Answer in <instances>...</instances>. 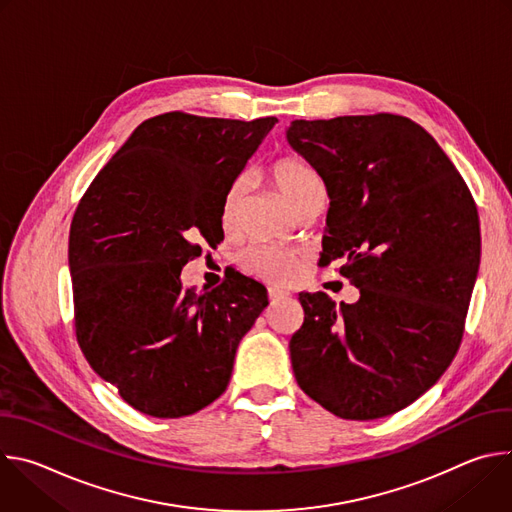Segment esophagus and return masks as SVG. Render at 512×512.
<instances>
[{
	"label": "esophagus",
	"instance_id": "esophagus-1",
	"mask_svg": "<svg viewBox=\"0 0 512 512\" xmlns=\"http://www.w3.org/2000/svg\"><path fill=\"white\" fill-rule=\"evenodd\" d=\"M269 300L271 302H277V300H281V298H285L287 296V291H281V289H277V287H269Z\"/></svg>",
	"mask_w": 512,
	"mask_h": 512
}]
</instances>
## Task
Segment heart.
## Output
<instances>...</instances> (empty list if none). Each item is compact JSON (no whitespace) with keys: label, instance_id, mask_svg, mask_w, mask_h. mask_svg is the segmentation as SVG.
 Segmentation results:
<instances>
[{"label":"heart","instance_id":"heart-1","mask_svg":"<svg viewBox=\"0 0 512 512\" xmlns=\"http://www.w3.org/2000/svg\"><path fill=\"white\" fill-rule=\"evenodd\" d=\"M271 178L283 198L298 212L312 196L324 194L322 180L318 174L298 156H281L271 164ZM245 198V182L235 180L221 204V225L231 229L237 223V216ZM304 253L291 247L277 245H253L239 255V265L245 273L271 281L289 283L294 281Z\"/></svg>","mask_w":512,"mask_h":512}]
</instances>
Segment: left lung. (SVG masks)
Instances as JSON below:
<instances>
[{"label":"left lung","mask_w":512,"mask_h":512,"mask_svg":"<svg viewBox=\"0 0 512 512\" xmlns=\"http://www.w3.org/2000/svg\"><path fill=\"white\" fill-rule=\"evenodd\" d=\"M291 148L330 196L320 265L342 261L356 304L300 294L289 340L300 389L342 419L393 415L452 364L480 265L476 202L415 121L391 115L298 119Z\"/></svg>","instance_id":"left-lung-1"}]
</instances>
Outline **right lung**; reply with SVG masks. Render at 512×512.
Returning <instances> with one entry per match:
<instances>
[{
    "label": "right lung",
    "instance_id": "right-lung-1",
    "mask_svg": "<svg viewBox=\"0 0 512 512\" xmlns=\"http://www.w3.org/2000/svg\"><path fill=\"white\" fill-rule=\"evenodd\" d=\"M277 123L172 111L145 119L83 194L68 237L75 332L133 409L176 419L221 397L267 289L225 277L204 294L182 267L221 243V204Z\"/></svg>",
    "mask_w": 512,
    "mask_h": 512
}]
</instances>
